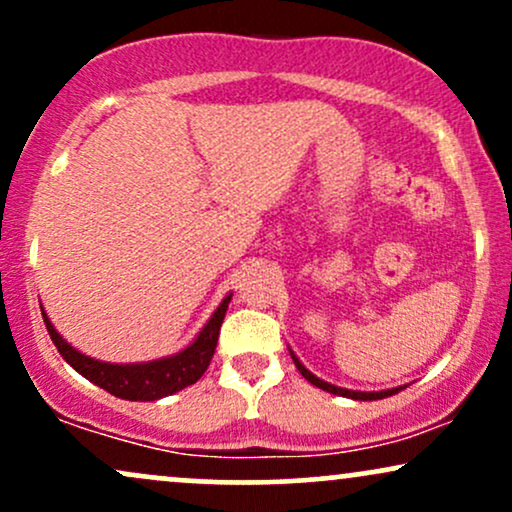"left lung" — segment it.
I'll use <instances>...</instances> for the list:
<instances>
[{
  "label": "left lung",
  "instance_id": "8db88e82",
  "mask_svg": "<svg viewBox=\"0 0 512 512\" xmlns=\"http://www.w3.org/2000/svg\"><path fill=\"white\" fill-rule=\"evenodd\" d=\"M291 358H293V363H296V368L301 370L303 378L308 380V383H313L315 387H320V390L332 392V395H339V397L361 399V402H373V399H385V397H390V395H397L399 390H404V387H392V390H380V392H358V390H346V387H337V385H332V383H325V380H320V378H317V375L310 373V370L305 368L301 361H298V358H296V354H293V351H291Z\"/></svg>",
  "mask_w": 512,
  "mask_h": 512
}]
</instances>
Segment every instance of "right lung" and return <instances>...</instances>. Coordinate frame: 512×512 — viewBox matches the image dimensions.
I'll return each instance as SVG.
<instances>
[{"label":"right lung","instance_id":"add662e5","mask_svg":"<svg viewBox=\"0 0 512 512\" xmlns=\"http://www.w3.org/2000/svg\"><path fill=\"white\" fill-rule=\"evenodd\" d=\"M233 293H228L226 298L219 303V308L214 310V315L209 317L207 325L202 327V332L197 334V339L190 346L178 351L173 356L156 358V361H144V363H105L96 361V358L81 354L72 344H67V339H62V334L55 330V325L50 322V317L45 315L43 320L48 327V334L52 344L57 346L64 361L72 366L76 373L84 375L86 380H91L93 385L103 387L110 395L129 399V402H154V399L175 395V392L185 390L187 385H195L204 375V370L209 368L211 356L216 351V342H219V330L221 322L226 317L228 303H231Z\"/></svg>","mask_w":512,"mask_h":512}]
</instances>
